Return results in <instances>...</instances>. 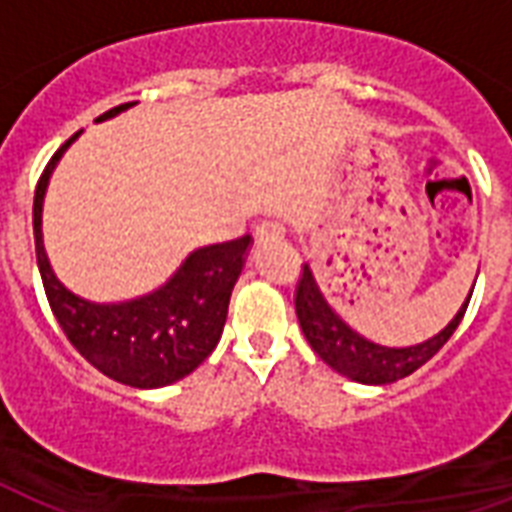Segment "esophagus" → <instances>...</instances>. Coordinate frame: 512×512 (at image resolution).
Listing matches in <instances>:
<instances>
[{
  "label": "esophagus",
  "mask_w": 512,
  "mask_h": 512,
  "mask_svg": "<svg viewBox=\"0 0 512 512\" xmlns=\"http://www.w3.org/2000/svg\"><path fill=\"white\" fill-rule=\"evenodd\" d=\"M287 233V228L279 223V220H263V223L255 228V236L260 241H273V239H281Z\"/></svg>",
  "instance_id": "esophagus-1"
}]
</instances>
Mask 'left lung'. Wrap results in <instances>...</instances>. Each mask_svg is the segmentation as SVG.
Here are the masks:
<instances>
[{"mask_svg":"<svg viewBox=\"0 0 512 512\" xmlns=\"http://www.w3.org/2000/svg\"><path fill=\"white\" fill-rule=\"evenodd\" d=\"M468 303L470 297L465 300L460 313L454 316L452 324L444 332H438L433 340L412 345V348H385V345L364 340L329 308L308 265H303L295 287V311L305 340L311 342V348L319 353L321 361H327L335 372L345 374L350 380L364 382V385H388L401 377H409L422 364H428L454 335V329L460 327Z\"/></svg>","mask_w":512,"mask_h":512,"instance_id":"left-lung-1","label":"left lung"}]
</instances>
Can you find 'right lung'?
<instances>
[{
	"instance_id": "right-lung-1",
	"label": "right lung",
	"mask_w": 512,
	"mask_h": 512,
	"mask_svg": "<svg viewBox=\"0 0 512 512\" xmlns=\"http://www.w3.org/2000/svg\"><path fill=\"white\" fill-rule=\"evenodd\" d=\"M132 103L111 108V119ZM79 132L55 151L34 191L36 265L55 319L68 342L98 372L130 388H164L183 380L215 350L223 335L233 284L239 279L249 236L196 249L154 295L132 303L95 305L71 295L52 273L42 247V199L55 164Z\"/></svg>"
}]
</instances>
